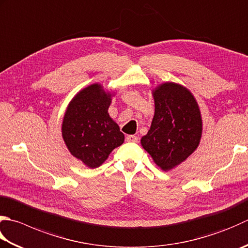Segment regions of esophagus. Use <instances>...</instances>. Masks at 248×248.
<instances>
[{"label": "esophagus", "instance_id": "34e87169", "mask_svg": "<svg viewBox=\"0 0 248 248\" xmlns=\"http://www.w3.org/2000/svg\"><path fill=\"white\" fill-rule=\"evenodd\" d=\"M127 142L138 143L139 142V138L137 137V135H128V137H127Z\"/></svg>", "mask_w": 248, "mask_h": 248}]
</instances>
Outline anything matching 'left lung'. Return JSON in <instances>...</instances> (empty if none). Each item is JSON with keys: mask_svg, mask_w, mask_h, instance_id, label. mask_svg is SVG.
<instances>
[{"mask_svg": "<svg viewBox=\"0 0 248 248\" xmlns=\"http://www.w3.org/2000/svg\"><path fill=\"white\" fill-rule=\"evenodd\" d=\"M155 115L143 148L164 171L186 160L199 146L202 119L195 96L185 87L166 82L154 91Z\"/></svg>", "mask_w": 248, "mask_h": 248, "instance_id": "left-lung-1", "label": "left lung"}]
</instances>
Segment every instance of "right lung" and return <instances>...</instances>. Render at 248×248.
<instances>
[{
  "label": "right lung",
  "instance_id": "add662e5",
  "mask_svg": "<svg viewBox=\"0 0 248 248\" xmlns=\"http://www.w3.org/2000/svg\"><path fill=\"white\" fill-rule=\"evenodd\" d=\"M111 94L99 84L82 89L71 101L62 124V137L70 153L87 167H100L124 135L108 113Z\"/></svg>",
  "mask_w": 248,
  "mask_h": 248
}]
</instances>
